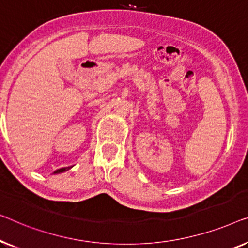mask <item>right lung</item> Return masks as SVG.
I'll return each instance as SVG.
<instances>
[{
    "label": "right lung",
    "instance_id": "right-lung-1",
    "mask_svg": "<svg viewBox=\"0 0 248 248\" xmlns=\"http://www.w3.org/2000/svg\"><path fill=\"white\" fill-rule=\"evenodd\" d=\"M70 168H71V167H64V168H60V169H58V170H55L53 173H60V172H63V171H65V170H69Z\"/></svg>",
    "mask_w": 248,
    "mask_h": 248
}]
</instances>
